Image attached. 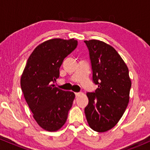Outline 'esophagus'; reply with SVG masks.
Here are the masks:
<instances>
[{
    "instance_id": "obj_1",
    "label": "esophagus",
    "mask_w": 150,
    "mask_h": 150,
    "mask_svg": "<svg viewBox=\"0 0 150 150\" xmlns=\"http://www.w3.org/2000/svg\"><path fill=\"white\" fill-rule=\"evenodd\" d=\"M80 94H81L80 92H75V96H76V97H77V96L80 95Z\"/></svg>"
}]
</instances>
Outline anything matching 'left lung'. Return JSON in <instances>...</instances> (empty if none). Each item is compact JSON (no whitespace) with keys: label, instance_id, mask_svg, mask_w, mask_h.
<instances>
[{"label":"left lung","instance_id":"left-lung-1","mask_svg":"<svg viewBox=\"0 0 150 150\" xmlns=\"http://www.w3.org/2000/svg\"><path fill=\"white\" fill-rule=\"evenodd\" d=\"M85 43L89 50L93 82L98 85L95 92L87 93L86 118L94 131L106 132L117 124L128 106L131 80L128 67L114 48L95 39Z\"/></svg>","mask_w":150,"mask_h":150}]
</instances>
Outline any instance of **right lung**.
Instances as JSON below:
<instances>
[{
  "instance_id": "add662e5",
  "label": "right lung",
  "mask_w": 150,
  "mask_h": 150,
  "mask_svg": "<svg viewBox=\"0 0 150 150\" xmlns=\"http://www.w3.org/2000/svg\"><path fill=\"white\" fill-rule=\"evenodd\" d=\"M77 41L53 39L42 43L27 60L20 80L24 97L37 123L47 131L65 124L75 95L55 87L63 60L76 49Z\"/></svg>"
}]
</instances>
